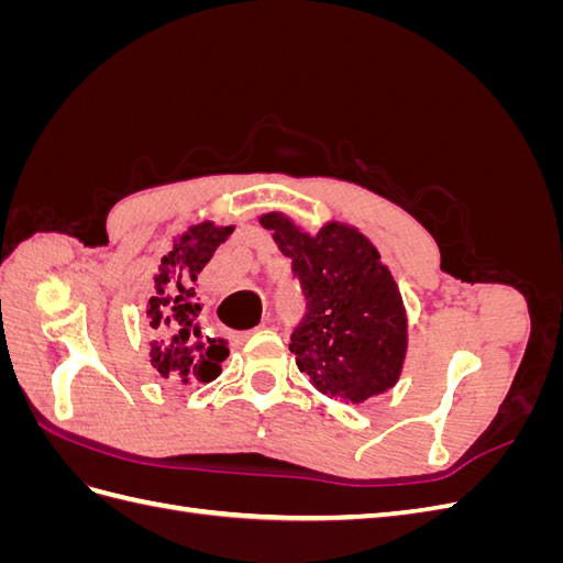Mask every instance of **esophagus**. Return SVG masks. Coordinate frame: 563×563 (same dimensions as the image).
<instances>
[{
    "instance_id": "esophagus-1",
    "label": "esophagus",
    "mask_w": 563,
    "mask_h": 563,
    "mask_svg": "<svg viewBox=\"0 0 563 563\" xmlns=\"http://www.w3.org/2000/svg\"><path fill=\"white\" fill-rule=\"evenodd\" d=\"M258 329H267V321H263V323H261V327H258ZM244 335H249V333H244Z\"/></svg>"
}]
</instances>
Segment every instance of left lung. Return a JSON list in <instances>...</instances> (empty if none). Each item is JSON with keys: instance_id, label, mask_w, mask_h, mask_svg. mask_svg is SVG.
Masks as SVG:
<instances>
[{"instance_id": "8db88e82", "label": "left lung", "mask_w": 563, "mask_h": 563, "mask_svg": "<svg viewBox=\"0 0 563 563\" xmlns=\"http://www.w3.org/2000/svg\"><path fill=\"white\" fill-rule=\"evenodd\" d=\"M261 225L291 258L308 312L291 333L296 364L331 399L362 404L397 385L408 345V321L395 277L366 236L345 223L317 234L279 211Z\"/></svg>"}]
</instances>
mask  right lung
<instances>
[{
    "label": "right lung",
    "instance_id": "1",
    "mask_svg": "<svg viewBox=\"0 0 563 563\" xmlns=\"http://www.w3.org/2000/svg\"><path fill=\"white\" fill-rule=\"evenodd\" d=\"M232 230V225L218 228L203 220L174 240V249L162 258L145 317L152 335L150 364L164 380L211 383L228 360L225 340L201 329L197 277Z\"/></svg>",
    "mask_w": 563,
    "mask_h": 563
}]
</instances>
